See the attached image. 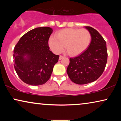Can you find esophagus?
<instances>
[{
    "instance_id": "obj_1",
    "label": "esophagus",
    "mask_w": 121,
    "mask_h": 121,
    "mask_svg": "<svg viewBox=\"0 0 121 121\" xmlns=\"http://www.w3.org/2000/svg\"><path fill=\"white\" fill-rule=\"evenodd\" d=\"M63 58H64L63 56H59V60H61V59H62Z\"/></svg>"
}]
</instances>
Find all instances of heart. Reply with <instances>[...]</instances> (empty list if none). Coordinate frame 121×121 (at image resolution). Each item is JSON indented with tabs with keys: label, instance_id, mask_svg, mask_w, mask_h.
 I'll list each match as a JSON object with an SVG mask.
<instances>
[{
	"label": "heart",
	"instance_id": "b5f03b06",
	"mask_svg": "<svg viewBox=\"0 0 121 121\" xmlns=\"http://www.w3.org/2000/svg\"><path fill=\"white\" fill-rule=\"evenodd\" d=\"M91 39V35L86 29H65L56 32L55 37L49 38L48 44L54 53H60L65 46L69 54L75 56L86 50Z\"/></svg>",
	"mask_w": 121,
	"mask_h": 121
}]
</instances>
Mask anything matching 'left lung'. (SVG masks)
I'll return each mask as SVG.
<instances>
[{
	"mask_svg": "<svg viewBox=\"0 0 121 121\" xmlns=\"http://www.w3.org/2000/svg\"><path fill=\"white\" fill-rule=\"evenodd\" d=\"M85 27L91 35V42L86 50L78 57L70 58L67 72L74 83L86 84L96 80L105 68L107 60L106 43L98 31Z\"/></svg>",
	"mask_w": 121,
	"mask_h": 121,
	"instance_id": "left-lung-1",
	"label": "left lung"
}]
</instances>
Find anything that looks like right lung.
Masks as SVG:
<instances>
[{"mask_svg": "<svg viewBox=\"0 0 121 121\" xmlns=\"http://www.w3.org/2000/svg\"><path fill=\"white\" fill-rule=\"evenodd\" d=\"M52 32L49 27L35 28L23 35L15 46V69L26 84L42 85L50 78L59 57L49 50L48 39Z\"/></svg>", "mask_w": 121, "mask_h": 121, "instance_id": "right-lung-1", "label": "right lung"}]
</instances>
